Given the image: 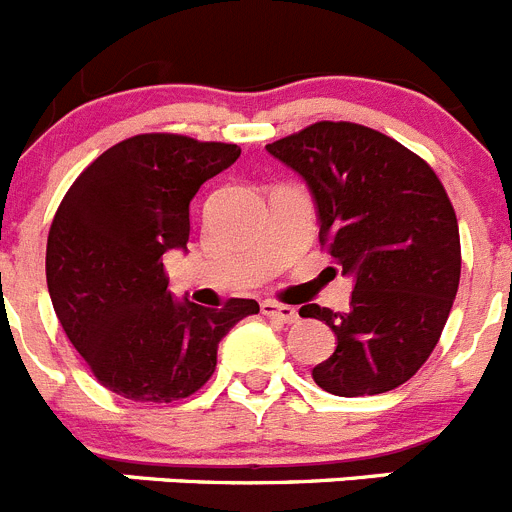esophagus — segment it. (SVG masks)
<instances>
[{
  "instance_id": "esophagus-1",
  "label": "esophagus",
  "mask_w": 512,
  "mask_h": 512,
  "mask_svg": "<svg viewBox=\"0 0 512 512\" xmlns=\"http://www.w3.org/2000/svg\"><path fill=\"white\" fill-rule=\"evenodd\" d=\"M261 312H264L266 318H274V320H279V323H287V325H292L300 320V315H297L295 307L279 305V302H271V300H266L264 305H261Z\"/></svg>"
}]
</instances>
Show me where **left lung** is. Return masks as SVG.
Segmentation results:
<instances>
[{
  "label": "left lung",
  "mask_w": 512,
  "mask_h": 512,
  "mask_svg": "<svg viewBox=\"0 0 512 512\" xmlns=\"http://www.w3.org/2000/svg\"><path fill=\"white\" fill-rule=\"evenodd\" d=\"M266 151L305 179L320 246L356 282L348 312L300 307L338 338L312 379L338 397L395 390L428 361L459 289V223L441 179L418 153L356 122H315Z\"/></svg>",
  "instance_id": "left-lung-1"
}]
</instances>
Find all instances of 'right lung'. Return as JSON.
Masks as SVG:
<instances>
[{
  "mask_svg": "<svg viewBox=\"0 0 512 512\" xmlns=\"http://www.w3.org/2000/svg\"><path fill=\"white\" fill-rule=\"evenodd\" d=\"M241 148L143 133L76 176L48 230L53 310L99 384L133 402H174L212 377L217 343L256 300L220 310L171 300L164 253L189 241V202Z\"/></svg>",
  "mask_w": 512,
  "mask_h": 512,
  "instance_id": "add662e5",
  "label": "right lung"
}]
</instances>
